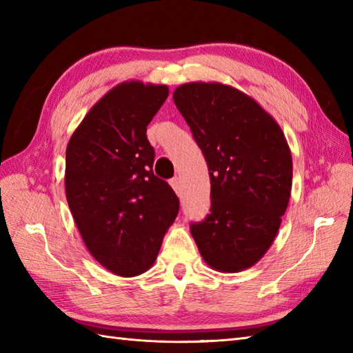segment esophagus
Masks as SVG:
<instances>
[{
  "label": "esophagus",
  "instance_id": "esophagus-1",
  "mask_svg": "<svg viewBox=\"0 0 353 353\" xmlns=\"http://www.w3.org/2000/svg\"><path fill=\"white\" fill-rule=\"evenodd\" d=\"M170 185L172 186V190L176 191L177 196H181V194H182V182H181V179L172 177L171 181H170Z\"/></svg>",
  "mask_w": 353,
  "mask_h": 353
}]
</instances>
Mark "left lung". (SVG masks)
Here are the masks:
<instances>
[{"label":"left lung","mask_w":353,"mask_h":353,"mask_svg":"<svg viewBox=\"0 0 353 353\" xmlns=\"http://www.w3.org/2000/svg\"><path fill=\"white\" fill-rule=\"evenodd\" d=\"M172 100L211 177V214L191 223V235L209 267L241 272L264 256L287 211L292 181L287 139L272 115L232 86L186 83Z\"/></svg>","instance_id":"left-lung-1"}]
</instances>
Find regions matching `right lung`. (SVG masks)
Listing matches in <instances>:
<instances>
[{
  "mask_svg": "<svg viewBox=\"0 0 353 353\" xmlns=\"http://www.w3.org/2000/svg\"><path fill=\"white\" fill-rule=\"evenodd\" d=\"M165 85L125 81L88 112L66 147V200L89 253L118 276L153 265L179 212L171 186L153 172L147 125Z\"/></svg>",
  "mask_w": 353,
  "mask_h": 353,
  "instance_id": "add662e5",
  "label": "right lung"
}]
</instances>
